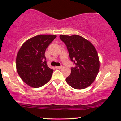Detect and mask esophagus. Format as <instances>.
<instances>
[{
  "mask_svg": "<svg viewBox=\"0 0 121 121\" xmlns=\"http://www.w3.org/2000/svg\"><path fill=\"white\" fill-rule=\"evenodd\" d=\"M56 69H61L62 68V66H56Z\"/></svg>",
  "mask_w": 121,
  "mask_h": 121,
  "instance_id": "esophagus-1",
  "label": "esophagus"
}]
</instances>
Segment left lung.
Returning a JSON list of instances; mask_svg holds the SVG:
<instances>
[{
	"mask_svg": "<svg viewBox=\"0 0 121 121\" xmlns=\"http://www.w3.org/2000/svg\"><path fill=\"white\" fill-rule=\"evenodd\" d=\"M69 52L75 67L66 82L76 89H83L93 82L99 70V60L95 47L89 41L77 35H60Z\"/></svg>",
	"mask_w": 121,
	"mask_h": 121,
	"instance_id": "1",
	"label": "left lung"
}]
</instances>
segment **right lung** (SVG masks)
I'll list each match as a JSON object with an SVG mask.
<instances>
[{
	"mask_svg": "<svg viewBox=\"0 0 121 121\" xmlns=\"http://www.w3.org/2000/svg\"><path fill=\"white\" fill-rule=\"evenodd\" d=\"M56 36H36L27 40L19 49L16 56V69L22 80L30 86L40 87L51 80L53 70L47 66L45 52Z\"/></svg>",
	"mask_w": 121,
	"mask_h": 121,
	"instance_id": "obj_1",
	"label": "right lung"
}]
</instances>
